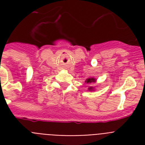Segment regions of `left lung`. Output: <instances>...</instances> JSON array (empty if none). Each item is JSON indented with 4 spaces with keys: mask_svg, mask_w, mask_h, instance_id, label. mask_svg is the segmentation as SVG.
<instances>
[{
    "mask_svg": "<svg viewBox=\"0 0 145 145\" xmlns=\"http://www.w3.org/2000/svg\"><path fill=\"white\" fill-rule=\"evenodd\" d=\"M86 82L87 83V84H91V83H93V82H95V80L94 79V78H89V79H86ZM89 90H92L93 89V88L92 87H90V88L89 89Z\"/></svg>",
    "mask_w": 145,
    "mask_h": 145,
    "instance_id": "left-lung-1",
    "label": "left lung"
}]
</instances>
